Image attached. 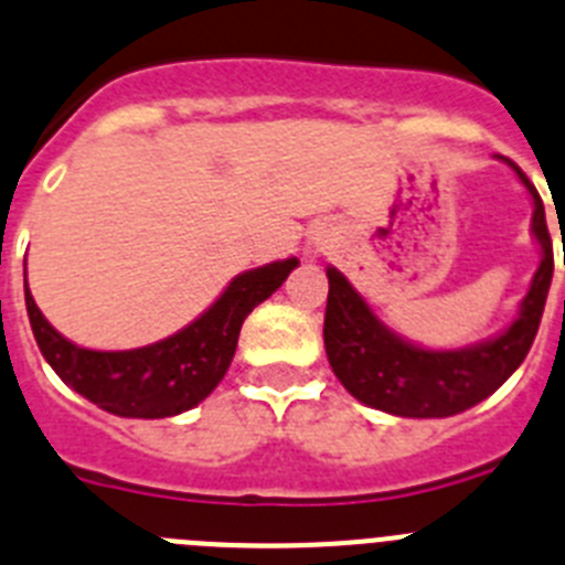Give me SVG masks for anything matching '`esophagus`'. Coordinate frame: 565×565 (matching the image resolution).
Returning a JSON list of instances; mask_svg holds the SVG:
<instances>
[{"label": "esophagus", "mask_w": 565, "mask_h": 565, "mask_svg": "<svg viewBox=\"0 0 565 565\" xmlns=\"http://www.w3.org/2000/svg\"><path fill=\"white\" fill-rule=\"evenodd\" d=\"M331 246H333V232H331V228L322 226L319 232H313L311 237H308V246H306L308 259L322 257V254H326Z\"/></svg>", "instance_id": "obj_1"}]
</instances>
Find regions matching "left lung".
Wrapping results in <instances>:
<instances>
[{"instance_id":"8db88e82","label":"left lung","mask_w":565,"mask_h":565,"mask_svg":"<svg viewBox=\"0 0 565 565\" xmlns=\"http://www.w3.org/2000/svg\"><path fill=\"white\" fill-rule=\"evenodd\" d=\"M501 161L515 169L532 194V234L541 243L543 259L523 297L521 313L495 339L461 351H427L404 342L373 317L371 306L353 291L344 274L328 268V308L322 331L328 362L344 391L367 407L404 418L456 416L492 396L526 359L546 308L555 254L541 194L515 161Z\"/></svg>"}]
</instances>
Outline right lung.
<instances>
[{"label":"right lung","mask_w":565,"mask_h":565,"mask_svg":"<svg viewBox=\"0 0 565 565\" xmlns=\"http://www.w3.org/2000/svg\"><path fill=\"white\" fill-rule=\"evenodd\" d=\"M297 266L299 259L288 257L237 274L192 326L135 351H89L64 339L42 317L28 282L24 306L39 351L67 387L115 416L167 418L192 411L221 384L237 351L243 319L271 297Z\"/></svg>","instance_id":"right-lung-1"}]
</instances>
